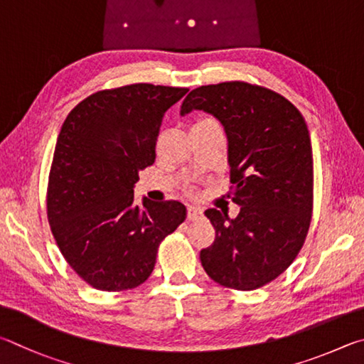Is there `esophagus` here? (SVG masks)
Wrapping results in <instances>:
<instances>
[{
  "mask_svg": "<svg viewBox=\"0 0 364 364\" xmlns=\"http://www.w3.org/2000/svg\"><path fill=\"white\" fill-rule=\"evenodd\" d=\"M187 215H188V219L190 220H196V219H200L201 215H203V211L200 208H195V206H188V213H187Z\"/></svg>",
  "mask_w": 364,
  "mask_h": 364,
  "instance_id": "34e87169",
  "label": "esophagus"
}]
</instances>
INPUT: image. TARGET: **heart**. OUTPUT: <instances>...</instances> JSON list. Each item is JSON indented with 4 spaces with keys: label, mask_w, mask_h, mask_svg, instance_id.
<instances>
[{
    "label": "heart",
    "mask_w": 364,
    "mask_h": 364,
    "mask_svg": "<svg viewBox=\"0 0 364 364\" xmlns=\"http://www.w3.org/2000/svg\"><path fill=\"white\" fill-rule=\"evenodd\" d=\"M203 123H215V121L213 118H201V119L196 121L195 124H203Z\"/></svg>",
    "instance_id": "b5f03b06"
}]
</instances>
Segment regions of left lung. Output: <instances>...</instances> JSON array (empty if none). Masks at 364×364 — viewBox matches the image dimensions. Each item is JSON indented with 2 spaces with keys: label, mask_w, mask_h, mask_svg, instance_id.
<instances>
[{
  "label": "left lung",
  "mask_w": 364,
  "mask_h": 364,
  "mask_svg": "<svg viewBox=\"0 0 364 364\" xmlns=\"http://www.w3.org/2000/svg\"><path fill=\"white\" fill-rule=\"evenodd\" d=\"M211 113L224 126L233 203L240 214L208 209L214 243L201 250L215 283L252 291L292 264L307 237L314 208V156L301 112L272 89L227 81L193 89L181 114Z\"/></svg>",
  "instance_id": "1"
}]
</instances>
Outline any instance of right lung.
<instances>
[{"mask_svg": "<svg viewBox=\"0 0 364 364\" xmlns=\"http://www.w3.org/2000/svg\"><path fill=\"white\" fill-rule=\"evenodd\" d=\"M187 87L105 89L68 113L48 182V220L68 265L99 291L137 288L159 243L187 218L178 201L134 203L139 171L155 163L164 113Z\"/></svg>", "mask_w": 364, "mask_h": 364, "instance_id": "add662e5", "label": "right lung"}]
</instances>
